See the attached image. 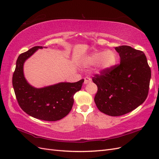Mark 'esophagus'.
Here are the masks:
<instances>
[{"instance_id":"esophagus-1","label":"esophagus","mask_w":159,"mask_h":159,"mask_svg":"<svg viewBox=\"0 0 159 159\" xmlns=\"http://www.w3.org/2000/svg\"><path fill=\"white\" fill-rule=\"evenodd\" d=\"M91 79L90 78H89V77H85V78H84V84H88V83L91 82Z\"/></svg>"}]
</instances>
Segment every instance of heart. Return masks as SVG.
<instances>
[{
	"instance_id": "heart-1",
	"label": "heart",
	"mask_w": 159,
	"mask_h": 159,
	"mask_svg": "<svg viewBox=\"0 0 159 159\" xmlns=\"http://www.w3.org/2000/svg\"><path fill=\"white\" fill-rule=\"evenodd\" d=\"M117 55L112 50L105 52H93L84 60L83 63L85 66H97L98 71L110 69L116 64Z\"/></svg>"
}]
</instances>
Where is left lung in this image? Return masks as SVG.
Returning <instances> with one entry per match:
<instances>
[{
    "label": "left lung",
    "mask_w": 159,
    "mask_h": 159,
    "mask_svg": "<svg viewBox=\"0 0 159 159\" xmlns=\"http://www.w3.org/2000/svg\"><path fill=\"white\" fill-rule=\"evenodd\" d=\"M120 64L92 78L98 86L94 101L101 112L121 116L132 111L147 98L151 71L144 52L129 46L115 48Z\"/></svg>",
    "instance_id": "obj_1"
}]
</instances>
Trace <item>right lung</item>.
<instances>
[{
	"instance_id": "obj_1",
	"label": "right lung",
	"mask_w": 159,
	"mask_h": 159,
	"mask_svg": "<svg viewBox=\"0 0 159 159\" xmlns=\"http://www.w3.org/2000/svg\"><path fill=\"white\" fill-rule=\"evenodd\" d=\"M42 46H34L20 54L12 76V85L21 109L30 116L44 121H56L66 117L74 104V95L81 89L84 80L75 83L61 82L35 88L27 82L23 72L25 61Z\"/></svg>"
}]
</instances>
